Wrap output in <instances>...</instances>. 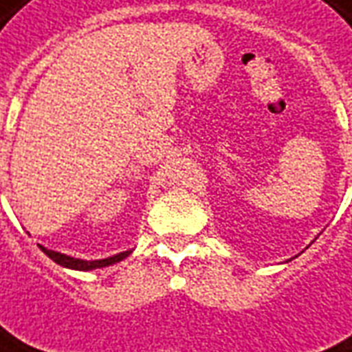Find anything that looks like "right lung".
Listing matches in <instances>:
<instances>
[{
  "instance_id": "obj_1",
  "label": "right lung",
  "mask_w": 352,
  "mask_h": 352,
  "mask_svg": "<svg viewBox=\"0 0 352 352\" xmlns=\"http://www.w3.org/2000/svg\"><path fill=\"white\" fill-rule=\"evenodd\" d=\"M42 248L45 256H50L56 264L63 267H69V270H78V272H90V270H98V267H106L111 266V264H117L121 260H125L133 250H125V252H119V254H113V256L104 258V260H80V258L67 256V254H61V252H56V250H50L45 246L38 245Z\"/></svg>"
}]
</instances>
